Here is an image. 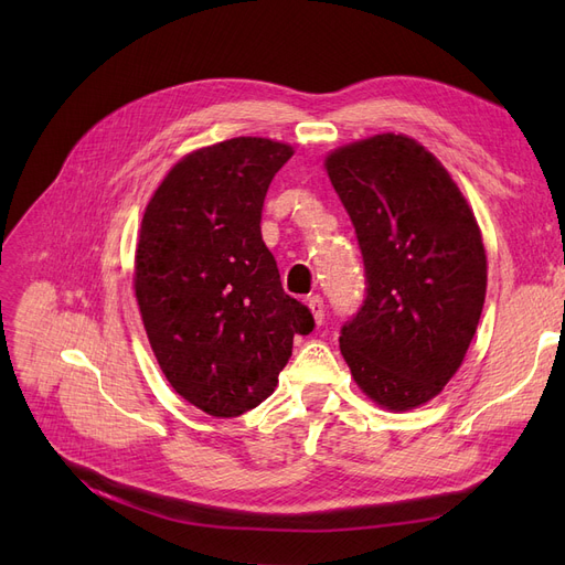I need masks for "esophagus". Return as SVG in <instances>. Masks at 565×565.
Segmentation results:
<instances>
[{
  "label": "esophagus",
  "instance_id": "obj_1",
  "mask_svg": "<svg viewBox=\"0 0 565 565\" xmlns=\"http://www.w3.org/2000/svg\"><path fill=\"white\" fill-rule=\"evenodd\" d=\"M307 305H309V309H311L316 322L320 324L322 318H324V302H322L320 295H311V298H307Z\"/></svg>",
  "mask_w": 565,
  "mask_h": 565
}]
</instances>
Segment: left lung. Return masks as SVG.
I'll use <instances>...</instances> for the list:
<instances>
[{
	"instance_id": "8db88e82",
	"label": "left lung",
	"mask_w": 565,
	"mask_h": 565,
	"mask_svg": "<svg viewBox=\"0 0 565 565\" xmlns=\"http://www.w3.org/2000/svg\"><path fill=\"white\" fill-rule=\"evenodd\" d=\"M366 273V300L341 328V354L380 407L414 409L460 369L486 302L481 228L449 171L384 132L324 160Z\"/></svg>"
}]
</instances>
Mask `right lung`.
I'll return each mask as SVG.
<instances>
[{
    "instance_id": "1",
    "label": "right lung",
    "mask_w": 565,
    "mask_h": 565,
    "mask_svg": "<svg viewBox=\"0 0 565 565\" xmlns=\"http://www.w3.org/2000/svg\"><path fill=\"white\" fill-rule=\"evenodd\" d=\"M292 148L235 137L173 164L146 205L135 295L175 394L213 417H241L277 387L311 311L284 292L260 235L263 201Z\"/></svg>"
}]
</instances>
